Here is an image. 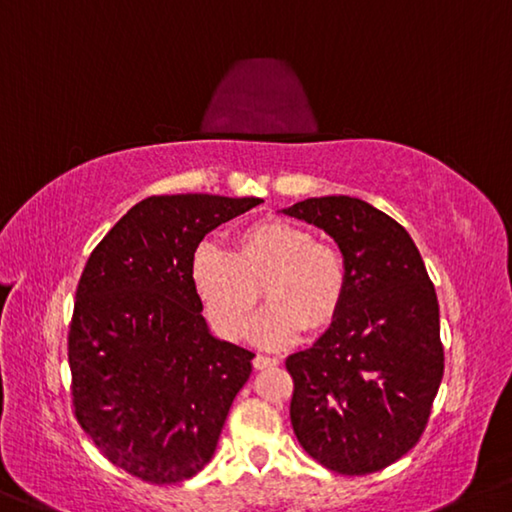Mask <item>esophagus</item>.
Segmentation results:
<instances>
[{
	"label": "esophagus",
	"mask_w": 512,
	"mask_h": 512,
	"mask_svg": "<svg viewBox=\"0 0 512 512\" xmlns=\"http://www.w3.org/2000/svg\"><path fill=\"white\" fill-rule=\"evenodd\" d=\"M275 364H280L278 358H269V355H257L253 360V367L255 369H266V367H275Z\"/></svg>",
	"instance_id": "1"
}]
</instances>
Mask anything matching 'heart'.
I'll list each match as a JSON object with an SVG mask.
<instances>
[{
  "mask_svg": "<svg viewBox=\"0 0 512 512\" xmlns=\"http://www.w3.org/2000/svg\"><path fill=\"white\" fill-rule=\"evenodd\" d=\"M191 280L209 323L225 339L241 337L262 287L266 305L248 337L259 348H285L305 328L321 332L337 321L351 273L337 243L314 239L310 227L287 218H262L234 234L232 253L200 243Z\"/></svg>",
  "mask_w": 512,
  "mask_h": 512,
  "instance_id": "heart-1",
  "label": "heart"
}]
</instances>
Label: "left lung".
Segmentation results:
<instances>
[{
	"instance_id": "left-lung-1",
	"label": "left lung",
	"mask_w": 512,
	"mask_h": 512,
	"mask_svg": "<svg viewBox=\"0 0 512 512\" xmlns=\"http://www.w3.org/2000/svg\"><path fill=\"white\" fill-rule=\"evenodd\" d=\"M285 214L326 230L351 273L337 321L285 362L291 426L330 472H380L419 442L442 383L435 287L405 227L369 202L307 198Z\"/></svg>"
}]
</instances>
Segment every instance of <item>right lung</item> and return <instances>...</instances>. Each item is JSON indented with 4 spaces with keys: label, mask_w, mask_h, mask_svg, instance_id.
I'll return each mask as SVG.
<instances>
[{
    "label": "right lung",
    "mask_w": 512,
    "mask_h": 512,
    "mask_svg": "<svg viewBox=\"0 0 512 512\" xmlns=\"http://www.w3.org/2000/svg\"><path fill=\"white\" fill-rule=\"evenodd\" d=\"M259 202L150 196L81 273L68 330L72 412L104 458L145 483H182L212 460L253 371V351L209 335L191 257L207 232Z\"/></svg>",
    "instance_id": "1"
}]
</instances>
